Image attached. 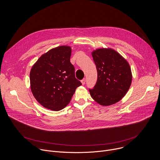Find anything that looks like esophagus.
<instances>
[{
  "label": "esophagus",
  "instance_id": "34e87169",
  "mask_svg": "<svg viewBox=\"0 0 160 160\" xmlns=\"http://www.w3.org/2000/svg\"><path fill=\"white\" fill-rule=\"evenodd\" d=\"M85 81H86V79H85V78H83V79H82V80H81V82H82V85H84V84L85 83Z\"/></svg>",
  "mask_w": 160,
  "mask_h": 160
}]
</instances>
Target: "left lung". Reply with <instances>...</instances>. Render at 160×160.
I'll use <instances>...</instances> for the list:
<instances>
[{
  "instance_id": "8db88e82",
  "label": "left lung",
  "mask_w": 160,
  "mask_h": 160,
  "mask_svg": "<svg viewBox=\"0 0 160 160\" xmlns=\"http://www.w3.org/2000/svg\"><path fill=\"white\" fill-rule=\"evenodd\" d=\"M97 71L95 85L89 92L100 105H112L122 99L132 82L128 62L114 49L100 48L92 53Z\"/></svg>"
}]
</instances>
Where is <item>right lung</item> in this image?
Listing matches in <instances>:
<instances>
[{
    "label": "right lung",
    "instance_id": "right-lung-1",
    "mask_svg": "<svg viewBox=\"0 0 160 160\" xmlns=\"http://www.w3.org/2000/svg\"><path fill=\"white\" fill-rule=\"evenodd\" d=\"M68 46L52 48L42 55L30 72L32 93L44 108L58 111L69 103L76 88L82 85L75 76Z\"/></svg>",
    "mask_w": 160,
    "mask_h": 160
}]
</instances>
